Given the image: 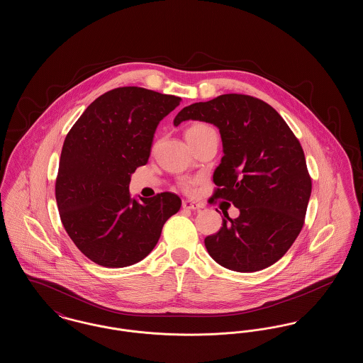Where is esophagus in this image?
Wrapping results in <instances>:
<instances>
[{
	"label": "esophagus",
	"mask_w": 363,
	"mask_h": 363,
	"mask_svg": "<svg viewBox=\"0 0 363 363\" xmlns=\"http://www.w3.org/2000/svg\"><path fill=\"white\" fill-rule=\"evenodd\" d=\"M182 208H184V209H190V211H196V209L203 208V206H201V204H199V203H196V201L184 200V201H182Z\"/></svg>",
	"instance_id": "esophagus-1"
}]
</instances>
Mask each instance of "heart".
Masks as SVG:
<instances>
[{"label": "heart", "instance_id": "heart-1", "mask_svg": "<svg viewBox=\"0 0 363 363\" xmlns=\"http://www.w3.org/2000/svg\"><path fill=\"white\" fill-rule=\"evenodd\" d=\"M211 130H212V129H211L208 125H206V123L197 122V123L190 125L189 128L185 130V138L188 140V143L191 144V143L200 140L206 133L211 132ZM193 185H194V181H184V182H182V188L185 190H188V191L191 190Z\"/></svg>", "mask_w": 363, "mask_h": 363}]
</instances>
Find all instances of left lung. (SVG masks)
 Listing matches in <instances>:
<instances>
[{
	"mask_svg": "<svg viewBox=\"0 0 363 363\" xmlns=\"http://www.w3.org/2000/svg\"><path fill=\"white\" fill-rule=\"evenodd\" d=\"M203 121L219 129L223 154L213 172L225 199L240 216L204 240L218 264L237 272L271 267L291 247L302 230L311 179L303 150L274 107L249 95L225 94L184 107L174 118Z\"/></svg>",
	"mask_w": 363,
	"mask_h": 363,
	"instance_id": "8db88e82",
	"label": "left lung"
}]
</instances>
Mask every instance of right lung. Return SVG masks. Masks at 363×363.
I'll list each match as a JSON object with an SVG mask.
<instances>
[{
    "mask_svg": "<svg viewBox=\"0 0 363 363\" xmlns=\"http://www.w3.org/2000/svg\"><path fill=\"white\" fill-rule=\"evenodd\" d=\"M181 98L140 86L101 95L67 135L55 182L61 222L88 259L123 268L147 257L181 208L174 193L138 201L129 184L148 162L159 122Z\"/></svg>",
    "mask_w": 363,
    "mask_h": 363,
    "instance_id": "1",
    "label": "right lung"
}]
</instances>
